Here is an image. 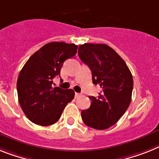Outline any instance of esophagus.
<instances>
[{"mask_svg":"<svg viewBox=\"0 0 159 159\" xmlns=\"http://www.w3.org/2000/svg\"><path fill=\"white\" fill-rule=\"evenodd\" d=\"M80 95H81L80 93H75V98H78V97H80Z\"/></svg>","mask_w":159,"mask_h":159,"instance_id":"34e87169","label":"esophagus"}]
</instances>
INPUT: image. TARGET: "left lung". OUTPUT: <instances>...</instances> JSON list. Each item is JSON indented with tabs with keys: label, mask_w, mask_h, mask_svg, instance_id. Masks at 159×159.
<instances>
[{
	"label": "left lung",
	"mask_w": 159,
	"mask_h": 159,
	"mask_svg": "<svg viewBox=\"0 0 159 159\" xmlns=\"http://www.w3.org/2000/svg\"><path fill=\"white\" fill-rule=\"evenodd\" d=\"M78 56L91 70L93 83L101 88L98 97H89L91 104L82 111V120L94 129H108L121 118L131 102V72L116 51L103 43L80 45Z\"/></svg>",
	"instance_id": "8db88e82"
}]
</instances>
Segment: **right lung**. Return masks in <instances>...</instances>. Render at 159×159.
I'll return each instance as SVG.
<instances>
[{"mask_svg":"<svg viewBox=\"0 0 159 159\" xmlns=\"http://www.w3.org/2000/svg\"><path fill=\"white\" fill-rule=\"evenodd\" d=\"M77 45L52 42L29 58L18 75L17 90L19 104L31 122L48 126L58 121L62 111L74 98L71 89L52 87L64 62L77 53Z\"/></svg>","mask_w":159,"mask_h":159,"instance_id":"right-lung-1","label":"right lung"}]
</instances>
